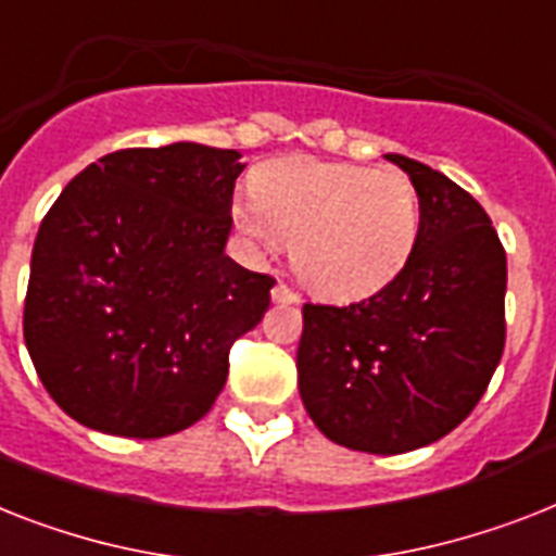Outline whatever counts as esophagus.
<instances>
[{
	"mask_svg": "<svg viewBox=\"0 0 556 556\" xmlns=\"http://www.w3.org/2000/svg\"><path fill=\"white\" fill-rule=\"evenodd\" d=\"M270 300L279 302V305H293V302H300V293L293 291V288H288L286 282H277L274 291H270Z\"/></svg>",
	"mask_w": 556,
	"mask_h": 556,
	"instance_id": "esophagus-1",
	"label": "esophagus"
}]
</instances>
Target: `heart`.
<instances>
[{"instance_id": "obj_1", "label": "heart", "mask_w": 556, "mask_h": 556, "mask_svg": "<svg viewBox=\"0 0 556 556\" xmlns=\"http://www.w3.org/2000/svg\"><path fill=\"white\" fill-rule=\"evenodd\" d=\"M256 202L233 216L248 237L293 245V268L331 300L386 288L417 245L422 207L403 170L319 160H279L256 174Z\"/></svg>"}]
</instances>
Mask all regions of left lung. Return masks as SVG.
<instances>
[{
	"label": "left lung",
	"instance_id": "left-lung-1",
	"mask_svg": "<svg viewBox=\"0 0 556 556\" xmlns=\"http://www.w3.org/2000/svg\"><path fill=\"white\" fill-rule=\"evenodd\" d=\"M417 185V245L386 288L302 305L300 396L337 445L405 454L437 442L485 394L505 349V248L457 182L388 153Z\"/></svg>",
	"mask_w": 556,
	"mask_h": 556
}]
</instances>
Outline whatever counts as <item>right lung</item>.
<instances>
[{
    "label": "right lung",
    "instance_id": "obj_1",
    "mask_svg": "<svg viewBox=\"0 0 556 556\" xmlns=\"http://www.w3.org/2000/svg\"><path fill=\"white\" fill-rule=\"evenodd\" d=\"M237 151L125 148L76 174L30 256L25 345L67 417L156 440L193 426L228 380L277 279L225 254Z\"/></svg>",
    "mask_w": 556,
    "mask_h": 556
}]
</instances>
